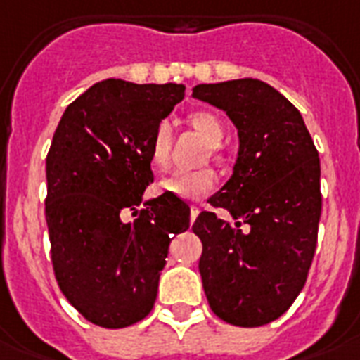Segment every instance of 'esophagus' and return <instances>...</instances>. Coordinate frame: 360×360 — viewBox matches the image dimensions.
<instances>
[{
    "label": "esophagus",
    "instance_id": "esophagus-1",
    "mask_svg": "<svg viewBox=\"0 0 360 360\" xmlns=\"http://www.w3.org/2000/svg\"><path fill=\"white\" fill-rule=\"evenodd\" d=\"M198 213H200V207H196V205H192V207H191V221H192V223L196 221V217H198Z\"/></svg>",
    "mask_w": 360,
    "mask_h": 360
}]
</instances>
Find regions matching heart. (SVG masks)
<instances>
[{"instance_id":"heart-1","label":"heart","mask_w":360,"mask_h":360,"mask_svg":"<svg viewBox=\"0 0 360 360\" xmlns=\"http://www.w3.org/2000/svg\"><path fill=\"white\" fill-rule=\"evenodd\" d=\"M191 124L205 137V141L213 147L221 145L224 137V126L213 113L196 111L191 115ZM169 145H172V128L168 120H160L150 139V162L158 169H164L169 160ZM215 174L210 168L179 169L166 177L160 183V188L166 194H172L181 200H200L215 188Z\"/></svg>"}]
</instances>
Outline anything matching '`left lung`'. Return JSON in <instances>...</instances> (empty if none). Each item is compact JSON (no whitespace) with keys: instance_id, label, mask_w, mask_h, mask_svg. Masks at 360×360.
I'll return each instance as SVG.
<instances>
[{"instance_id":"left-lung-1","label":"left lung","mask_w":360,"mask_h":360,"mask_svg":"<svg viewBox=\"0 0 360 360\" xmlns=\"http://www.w3.org/2000/svg\"><path fill=\"white\" fill-rule=\"evenodd\" d=\"M192 94L226 111L240 136L234 174L207 200L236 224L215 211L192 224L205 296L224 323L268 325L308 279L323 205L319 153L298 109L259 79L198 84Z\"/></svg>"}]
</instances>
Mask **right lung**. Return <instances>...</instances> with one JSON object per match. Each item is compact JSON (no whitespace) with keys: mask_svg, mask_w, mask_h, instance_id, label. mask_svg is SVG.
<instances>
[{"mask_svg":"<svg viewBox=\"0 0 360 360\" xmlns=\"http://www.w3.org/2000/svg\"><path fill=\"white\" fill-rule=\"evenodd\" d=\"M185 96L183 84L96 82L68 105L46 155L45 217L54 278L90 323L124 328L155 306L172 236L191 207L172 194L145 202L155 181L150 139ZM131 210L136 219H122Z\"/></svg>","mask_w":360,"mask_h":360,"instance_id":"1","label":"right lung"}]
</instances>
